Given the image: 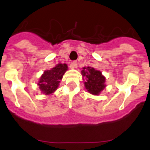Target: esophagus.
Wrapping results in <instances>:
<instances>
[{"label":"esophagus","mask_w":150,"mask_h":150,"mask_svg":"<svg viewBox=\"0 0 150 150\" xmlns=\"http://www.w3.org/2000/svg\"><path fill=\"white\" fill-rule=\"evenodd\" d=\"M77 63H78V62H77L76 60L72 62V63L70 64L71 69H75V68H76L77 67Z\"/></svg>","instance_id":"esophagus-1"}]
</instances>
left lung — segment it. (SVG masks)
Masks as SVG:
<instances>
[{
  "label": "left lung",
  "mask_w": 150,
  "mask_h": 150,
  "mask_svg": "<svg viewBox=\"0 0 150 150\" xmlns=\"http://www.w3.org/2000/svg\"><path fill=\"white\" fill-rule=\"evenodd\" d=\"M83 76L85 77L84 85L90 93L93 95H98L105 87V77L101 72L95 70L93 68H83L81 71Z\"/></svg>",
  "instance_id": "1"
}]
</instances>
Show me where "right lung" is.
<instances>
[{"label": "right lung", "instance_id": "1", "mask_svg": "<svg viewBox=\"0 0 150 150\" xmlns=\"http://www.w3.org/2000/svg\"><path fill=\"white\" fill-rule=\"evenodd\" d=\"M67 69L66 64H58L51 70L44 71L38 83L41 92L46 95H49L55 91Z\"/></svg>", "mask_w": 150, "mask_h": 150}]
</instances>
